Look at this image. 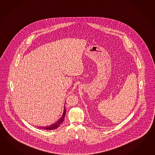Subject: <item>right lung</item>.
I'll list each match as a JSON object with an SVG mask.
<instances>
[{
    "instance_id": "1",
    "label": "right lung",
    "mask_w": 155,
    "mask_h": 155,
    "mask_svg": "<svg viewBox=\"0 0 155 155\" xmlns=\"http://www.w3.org/2000/svg\"><path fill=\"white\" fill-rule=\"evenodd\" d=\"M65 113H66V110H65V106H64L63 113V114H62V117L58 121H57L55 124H53L51 125V126H47V127H40V128H41V129L46 130H54V129L57 128L61 124L63 123L64 119V117H65Z\"/></svg>"
}]
</instances>
